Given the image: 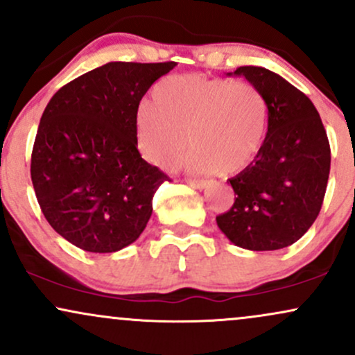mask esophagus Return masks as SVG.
<instances>
[{
    "instance_id": "1",
    "label": "esophagus",
    "mask_w": 355,
    "mask_h": 355,
    "mask_svg": "<svg viewBox=\"0 0 355 355\" xmlns=\"http://www.w3.org/2000/svg\"><path fill=\"white\" fill-rule=\"evenodd\" d=\"M185 182L193 189H203L207 185V180H200V178H185Z\"/></svg>"
}]
</instances>
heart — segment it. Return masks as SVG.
I'll return each instance as SVG.
<instances>
[{"mask_svg":"<svg viewBox=\"0 0 355 355\" xmlns=\"http://www.w3.org/2000/svg\"><path fill=\"white\" fill-rule=\"evenodd\" d=\"M152 103L137 110L135 138L145 160L160 168H173L189 141L190 168L220 175L242 172L262 148L267 103L247 81L168 76L155 85Z\"/></svg>","mask_w":355,"mask_h":355,"instance_id":"obj_1","label":"heart"}]
</instances>
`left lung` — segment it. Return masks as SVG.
<instances>
[{"label":"left lung","mask_w":355,"mask_h":355,"mask_svg":"<svg viewBox=\"0 0 355 355\" xmlns=\"http://www.w3.org/2000/svg\"><path fill=\"white\" fill-rule=\"evenodd\" d=\"M262 93L267 137L255 160L230 178L235 202L217 217L218 229L247 250H279L312 227L324 203L331 145L315 107L282 76L260 67L234 71Z\"/></svg>","instance_id":"8db88e82"}]
</instances>
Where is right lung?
<instances>
[{
	"mask_svg": "<svg viewBox=\"0 0 355 355\" xmlns=\"http://www.w3.org/2000/svg\"><path fill=\"white\" fill-rule=\"evenodd\" d=\"M175 64L112 61L61 87L44 108L31 182L48 223L81 250L110 254L135 242L155 191L170 182L138 152L135 115Z\"/></svg>",
	"mask_w": 355,
	"mask_h": 355,
	"instance_id": "add662e5",
	"label": "right lung"
}]
</instances>
